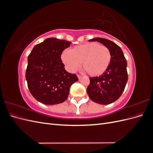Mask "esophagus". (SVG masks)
Listing matches in <instances>:
<instances>
[{"mask_svg":"<svg viewBox=\"0 0 153 153\" xmlns=\"http://www.w3.org/2000/svg\"><path fill=\"white\" fill-rule=\"evenodd\" d=\"M77 76L78 78V79H80V78H82V76H81L80 75H77Z\"/></svg>","mask_w":153,"mask_h":153,"instance_id":"esophagus-1","label":"esophagus"}]
</instances>
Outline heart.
<instances>
[{
  "mask_svg": "<svg viewBox=\"0 0 153 153\" xmlns=\"http://www.w3.org/2000/svg\"><path fill=\"white\" fill-rule=\"evenodd\" d=\"M61 61L69 72H75L80 63L89 75L97 76L107 70L112 59L110 49L96 42L77 45L70 50H64L61 56Z\"/></svg>",
  "mask_w": 153,
  "mask_h": 153,
  "instance_id": "heart-1",
  "label": "heart"
}]
</instances>
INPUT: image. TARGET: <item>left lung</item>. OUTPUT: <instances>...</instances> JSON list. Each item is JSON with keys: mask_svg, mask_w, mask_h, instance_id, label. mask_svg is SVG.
<instances>
[{"mask_svg": "<svg viewBox=\"0 0 153 153\" xmlns=\"http://www.w3.org/2000/svg\"><path fill=\"white\" fill-rule=\"evenodd\" d=\"M89 41H98L107 47L112 55L108 68L103 75L90 77L87 92L95 103L108 105L119 98L128 82L127 62L123 50L117 45L105 38H96Z\"/></svg>", "mask_w": 153, "mask_h": 153, "instance_id": "left-lung-1", "label": "left lung"}]
</instances>
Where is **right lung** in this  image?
Listing matches in <instances>:
<instances>
[{"label": "right lung", "mask_w": 153, "mask_h": 153, "mask_svg": "<svg viewBox=\"0 0 153 153\" xmlns=\"http://www.w3.org/2000/svg\"><path fill=\"white\" fill-rule=\"evenodd\" d=\"M71 44L64 39L50 38L36 45L28 56L25 78L34 98L45 105L65 101L71 85L78 80L76 74L64 68L61 56Z\"/></svg>", "instance_id": "right-lung-1"}]
</instances>
